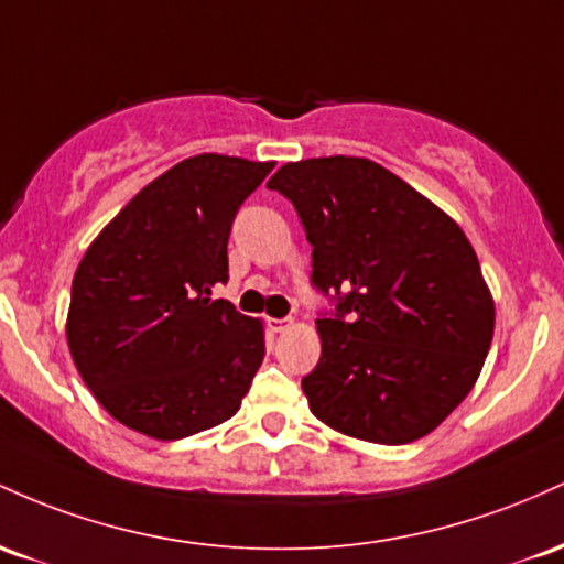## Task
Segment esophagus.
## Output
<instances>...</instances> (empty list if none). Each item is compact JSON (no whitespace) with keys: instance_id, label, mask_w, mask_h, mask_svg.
<instances>
[{"instance_id":"34e87169","label":"esophagus","mask_w":564,"mask_h":564,"mask_svg":"<svg viewBox=\"0 0 564 564\" xmlns=\"http://www.w3.org/2000/svg\"><path fill=\"white\" fill-rule=\"evenodd\" d=\"M288 327H290V319H269L271 333H282V330H288Z\"/></svg>"}]
</instances>
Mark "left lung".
Listing matches in <instances>:
<instances>
[{
  "label": "left lung",
  "mask_w": 564,
  "mask_h": 564,
  "mask_svg": "<svg viewBox=\"0 0 564 564\" xmlns=\"http://www.w3.org/2000/svg\"><path fill=\"white\" fill-rule=\"evenodd\" d=\"M330 295L303 394L322 423L378 445L434 432L469 394L496 325L477 252L453 218L362 156L290 162L269 181Z\"/></svg>",
  "instance_id": "1"
}]
</instances>
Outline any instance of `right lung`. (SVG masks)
Returning <instances> with one entry per match:
<instances>
[{
    "label": "right lung",
    "instance_id": "obj_1",
    "mask_svg": "<svg viewBox=\"0 0 564 564\" xmlns=\"http://www.w3.org/2000/svg\"><path fill=\"white\" fill-rule=\"evenodd\" d=\"M274 162L199 154L151 181L87 248L66 338L82 381L124 426L183 440L229 421L263 362L258 319L213 301L229 234Z\"/></svg>",
    "mask_w": 564,
    "mask_h": 564
}]
</instances>
